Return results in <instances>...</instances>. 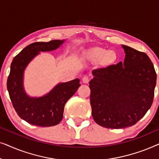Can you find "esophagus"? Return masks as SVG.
Returning <instances> with one entry per match:
<instances>
[{"label": "esophagus", "mask_w": 159, "mask_h": 159, "mask_svg": "<svg viewBox=\"0 0 159 159\" xmlns=\"http://www.w3.org/2000/svg\"><path fill=\"white\" fill-rule=\"evenodd\" d=\"M82 82H83V83H88L89 81H90V77H89L88 76H84V77L82 78Z\"/></svg>", "instance_id": "esophagus-1"}]
</instances>
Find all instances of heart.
Returning <instances> with one entry per match:
<instances>
[{
  "instance_id": "b5f03b06",
  "label": "heart",
  "mask_w": 159,
  "mask_h": 159,
  "mask_svg": "<svg viewBox=\"0 0 159 159\" xmlns=\"http://www.w3.org/2000/svg\"><path fill=\"white\" fill-rule=\"evenodd\" d=\"M90 56L95 60H102L106 58L107 61H112L114 58L115 55L112 52L106 50H96L91 53Z\"/></svg>"
}]
</instances>
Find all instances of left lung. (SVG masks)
Listing matches in <instances>:
<instances>
[{"label":"left lung","instance_id":"8db88e82","mask_svg":"<svg viewBox=\"0 0 159 159\" xmlns=\"http://www.w3.org/2000/svg\"><path fill=\"white\" fill-rule=\"evenodd\" d=\"M122 48L124 63L94 69L89 82L93 119L106 128L135 125L153 101L156 73L153 63L144 52Z\"/></svg>","mask_w":159,"mask_h":159}]
</instances>
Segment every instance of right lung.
Here are the masks:
<instances>
[{"instance_id":"right-lung-1","label":"right lung","mask_w":159,"mask_h":159,"mask_svg":"<svg viewBox=\"0 0 159 159\" xmlns=\"http://www.w3.org/2000/svg\"><path fill=\"white\" fill-rule=\"evenodd\" d=\"M64 40L37 42L27 45L15 56L11 64L7 80L8 94L15 111L21 119L39 127L58 125L63 119L66 101L80 86V80L60 83L49 93L40 98H30L23 88L24 71L32 58L40 51H51L58 48Z\"/></svg>"}]
</instances>
